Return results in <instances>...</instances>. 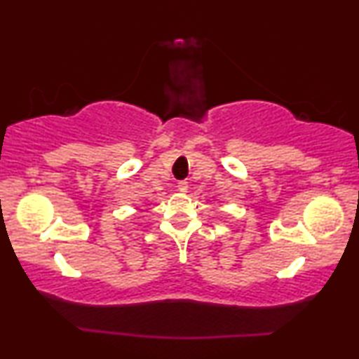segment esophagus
Instances as JSON below:
<instances>
[{
  "label": "esophagus",
  "mask_w": 359,
  "mask_h": 359,
  "mask_svg": "<svg viewBox=\"0 0 359 359\" xmlns=\"http://www.w3.org/2000/svg\"><path fill=\"white\" fill-rule=\"evenodd\" d=\"M176 188H178V191H181V193H186V191H188V181H178Z\"/></svg>",
  "instance_id": "esophagus-1"
}]
</instances>
